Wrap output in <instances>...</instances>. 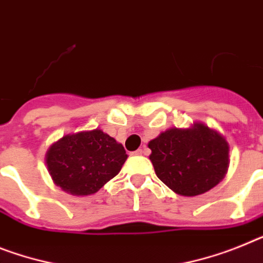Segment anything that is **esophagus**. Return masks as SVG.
<instances>
[{
    "label": "esophagus",
    "mask_w": 263,
    "mask_h": 263,
    "mask_svg": "<svg viewBox=\"0 0 263 263\" xmlns=\"http://www.w3.org/2000/svg\"><path fill=\"white\" fill-rule=\"evenodd\" d=\"M134 154H136V156H142V154H146V149H145V147H141V149L136 150V152H134Z\"/></svg>",
    "instance_id": "1"
}]
</instances>
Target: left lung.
Instances as JSON below:
<instances>
[{
  "mask_svg": "<svg viewBox=\"0 0 263 263\" xmlns=\"http://www.w3.org/2000/svg\"><path fill=\"white\" fill-rule=\"evenodd\" d=\"M154 172L169 189L185 197L203 194L221 182L229 169V142L202 122L170 127L149 142Z\"/></svg>",
  "mask_w": 263,
  "mask_h": 263,
  "instance_id": "obj_1",
  "label": "left lung"
}]
</instances>
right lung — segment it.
I'll return each mask as SVG.
<instances>
[{"label":"right lung","instance_id":"obj_1","mask_svg":"<svg viewBox=\"0 0 263 263\" xmlns=\"http://www.w3.org/2000/svg\"><path fill=\"white\" fill-rule=\"evenodd\" d=\"M127 154L101 129L67 134L51 143L45 163L54 185L73 196H90L120 173Z\"/></svg>","mask_w":263,"mask_h":263}]
</instances>
